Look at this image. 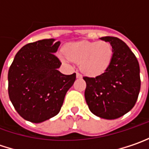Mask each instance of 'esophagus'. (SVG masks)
<instances>
[{"mask_svg":"<svg viewBox=\"0 0 149 149\" xmlns=\"http://www.w3.org/2000/svg\"><path fill=\"white\" fill-rule=\"evenodd\" d=\"M77 78H80V77H82V75L80 74L79 72H77Z\"/></svg>","mask_w":149,"mask_h":149,"instance_id":"esophagus-1","label":"esophagus"}]
</instances>
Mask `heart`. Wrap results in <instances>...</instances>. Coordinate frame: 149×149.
Here are the masks:
<instances>
[{"label": "heart", "instance_id": "b5f03b06", "mask_svg": "<svg viewBox=\"0 0 149 149\" xmlns=\"http://www.w3.org/2000/svg\"><path fill=\"white\" fill-rule=\"evenodd\" d=\"M61 59L68 63L71 61L80 63V68L85 74L96 76L103 73L110 65L113 49L106 41H81L68 45L65 54H60Z\"/></svg>", "mask_w": 149, "mask_h": 149}]
</instances>
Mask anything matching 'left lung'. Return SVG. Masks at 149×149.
<instances>
[{"instance_id": "obj_1", "label": "left lung", "mask_w": 149, "mask_h": 149, "mask_svg": "<svg viewBox=\"0 0 149 149\" xmlns=\"http://www.w3.org/2000/svg\"><path fill=\"white\" fill-rule=\"evenodd\" d=\"M109 42L113 57L104 73L84 77L85 100L93 115L107 120L117 119L135 105L140 92V68L135 55L121 40L102 37Z\"/></svg>"}]
</instances>
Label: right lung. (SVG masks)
I'll use <instances>...</instances> for the list:
<instances>
[{
    "label": "right lung",
    "mask_w": 149,
    "mask_h": 149,
    "mask_svg": "<svg viewBox=\"0 0 149 149\" xmlns=\"http://www.w3.org/2000/svg\"><path fill=\"white\" fill-rule=\"evenodd\" d=\"M61 45L54 39L24 45L8 71V94L17 112L26 120L40 123L60 112L76 73L62 74L55 53Z\"/></svg>",
    "instance_id": "obj_1"
}]
</instances>
